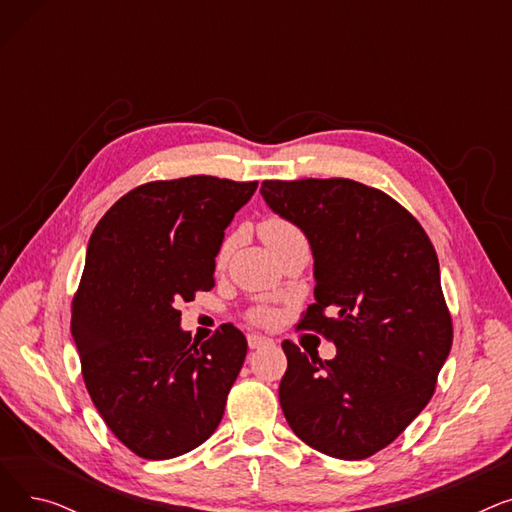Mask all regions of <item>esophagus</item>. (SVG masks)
I'll return each instance as SVG.
<instances>
[{
    "label": "esophagus",
    "instance_id": "obj_1",
    "mask_svg": "<svg viewBox=\"0 0 512 512\" xmlns=\"http://www.w3.org/2000/svg\"><path fill=\"white\" fill-rule=\"evenodd\" d=\"M247 342H249V348H259L263 344H270L272 340L265 338V336H259V334H249L247 336Z\"/></svg>",
    "mask_w": 512,
    "mask_h": 512
}]
</instances>
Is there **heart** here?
I'll use <instances>...</instances> for the list:
<instances>
[{
    "label": "heart",
    "instance_id": "1",
    "mask_svg": "<svg viewBox=\"0 0 512 512\" xmlns=\"http://www.w3.org/2000/svg\"><path fill=\"white\" fill-rule=\"evenodd\" d=\"M259 234H261L263 242L267 245V249H270L274 255L280 249H284L288 242L297 240V238H303L301 230L294 226L290 220L280 218V215H267V218H263L259 222ZM232 247H234V238L230 236V238H226L222 242V247L218 251V257H215V259H218V265L226 263V259L230 257ZM272 317H274V313H272V309H267V307H255V309L249 311V319L255 321V324H270Z\"/></svg>",
    "mask_w": 512,
    "mask_h": 512
}]
</instances>
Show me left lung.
<instances>
[{
    "mask_svg": "<svg viewBox=\"0 0 512 512\" xmlns=\"http://www.w3.org/2000/svg\"><path fill=\"white\" fill-rule=\"evenodd\" d=\"M261 195L313 251L315 303L299 328L336 344L321 361L282 342L284 417L311 448L367 459L425 409L450 353L436 249L405 207L355 180H263Z\"/></svg>",
    "mask_w": 512,
    "mask_h": 512,
    "instance_id": "obj_1",
    "label": "left lung"
}]
</instances>
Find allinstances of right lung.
<instances>
[{"mask_svg": "<svg viewBox=\"0 0 512 512\" xmlns=\"http://www.w3.org/2000/svg\"><path fill=\"white\" fill-rule=\"evenodd\" d=\"M255 191L215 176L147 182L91 234L70 330L95 409L143 459L197 448L224 417L247 338L224 324L191 342L176 307L213 288L224 230Z\"/></svg>", "mask_w": 512, "mask_h": 512, "instance_id": "add662e5", "label": "right lung"}]
</instances>
